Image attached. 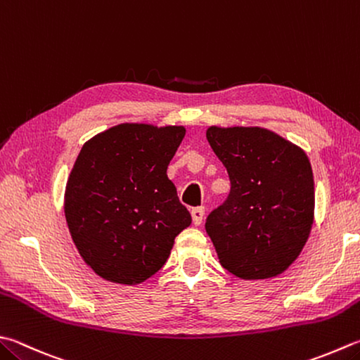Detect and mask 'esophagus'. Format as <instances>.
Returning <instances> with one entry per match:
<instances>
[{"label":"esophagus","mask_w":360,"mask_h":360,"mask_svg":"<svg viewBox=\"0 0 360 360\" xmlns=\"http://www.w3.org/2000/svg\"><path fill=\"white\" fill-rule=\"evenodd\" d=\"M191 216H193V222L195 226H199L202 224L203 216H205V207H195L191 210Z\"/></svg>","instance_id":"34e87169"}]
</instances>
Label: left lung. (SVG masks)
Segmentation results:
<instances>
[{
  "mask_svg": "<svg viewBox=\"0 0 360 360\" xmlns=\"http://www.w3.org/2000/svg\"><path fill=\"white\" fill-rule=\"evenodd\" d=\"M207 139L230 179L205 230L219 263L246 281L283 273L314 224V172L306 152L260 127H210Z\"/></svg>",
  "mask_w": 360,
  "mask_h": 360,
  "instance_id": "obj_1",
  "label": "left lung"
}]
</instances>
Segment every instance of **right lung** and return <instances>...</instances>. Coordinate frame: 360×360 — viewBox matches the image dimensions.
I'll use <instances>...</instances> for the list:
<instances>
[{
  "label": "right lung",
  "instance_id": "add662e5",
  "mask_svg": "<svg viewBox=\"0 0 360 360\" xmlns=\"http://www.w3.org/2000/svg\"><path fill=\"white\" fill-rule=\"evenodd\" d=\"M185 131L120 124L96 134L78 153L65 186V221L79 255L105 281H147L191 224L166 174Z\"/></svg>",
  "mask_w": 360,
  "mask_h": 360
}]
</instances>
